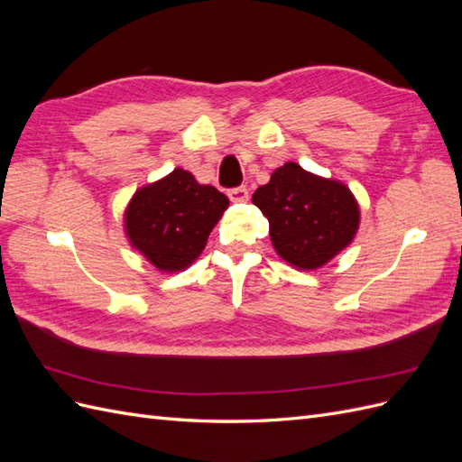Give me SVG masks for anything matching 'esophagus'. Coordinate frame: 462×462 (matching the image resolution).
<instances>
[{"label":"esophagus","mask_w":462,"mask_h":462,"mask_svg":"<svg viewBox=\"0 0 462 462\" xmlns=\"http://www.w3.org/2000/svg\"><path fill=\"white\" fill-rule=\"evenodd\" d=\"M227 197L231 202H245L248 200V189L246 187H235L227 190Z\"/></svg>","instance_id":"1"}]
</instances>
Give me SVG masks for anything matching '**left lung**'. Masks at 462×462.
I'll use <instances>...</instances> for the list:
<instances>
[{"label": "left lung", "instance_id": "1", "mask_svg": "<svg viewBox=\"0 0 462 462\" xmlns=\"http://www.w3.org/2000/svg\"><path fill=\"white\" fill-rule=\"evenodd\" d=\"M253 204L270 221L277 254L300 270H316L353 241L358 204L343 183L285 163L268 185L253 194Z\"/></svg>", "mask_w": 462, "mask_h": 462}]
</instances>
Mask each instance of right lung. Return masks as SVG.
<instances>
[{
    "label": "right lung",
    "mask_w": 462,
    "mask_h": 462,
    "mask_svg": "<svg viewBox=\"0 0 462 462\" xmlns=\"http://www.w3.org/2000/svg\"><path fill=\"white\" fill-rule=\"evenodd\" d=\"M229 206L216 187L199 185L185 170L134 192L125 227L134 248L162 272H179L204 250L209 233Z\"/></svg>",
    "instance_id": "obj_1"
}]
</instances>
